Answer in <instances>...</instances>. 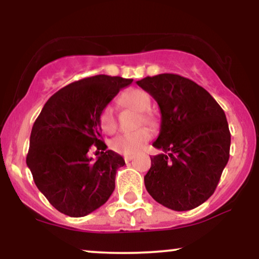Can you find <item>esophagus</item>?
Here are the masks:
<instances>
[{
    "mask_svg": "<svg viewBox=\"0 0 259 259\" xmlns=\"http://www.w3.org/2000/svg\"><path fill=\"white\" fill-rule=\"evenodd\" d=\"M124 160H125V163H129L130 160H133V156H125L124 157Z\"/></svg>",
    "mask_w": 259,
    "mask_h": 259,
    "instance_id": "34e87169",
    "label": "esophagus"
}]
</instances>
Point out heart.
<instances>
[{
  "instance_id": "heart-1",
  "label": "heart",
  "mask_w": 259,
  "mask_h": 259,
  "mask_svg": "<svg viewBox=\"0 0 259 259\" xmlns=\"http://www.w3.org/2000/svg\"><path fill=\"white\" fill-rule=\"evenodd\" d=\"M121 103L129 108L135 109L142 113V121L153 125L154 119L152 115L148 113L152 106V101L148 96L147 92L140 89H130L124 92L120 97ZM100 125L103 132L112 134L117 129V118H115L114 109L112 106L107 105L101 109L100 112ZM152 138V132L147 127H141L132 133H123L120 135L115 136L112 140V147L115 152L124 154V156H135L144 148L145 145Z\"/></svg>"
}]
</instances>
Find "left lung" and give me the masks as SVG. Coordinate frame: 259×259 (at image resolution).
<instances>
[{"instance_id": "left-lung-1", "label": "left lung", "mask_w": 259, "mask_h": 259, "mask_svg": "<svg viewBox=\"0 0 259 259\" xmlns=\"http://www.w3.org/2000/svg\"><path fill=\"white\" fill-rule=\"evenodd\" d=\"M158 103L162 120L145 175L147 192L173 210H190L214 192L230 153L225 113L210 94L177 74L136 81Z\"/></svg>"}]
</instances>
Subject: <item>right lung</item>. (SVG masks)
Segmentation results:
<instances>
[{"label":"right lung","instance_id":"right-lung-1","mask_svg":"<svg viewBox=\"0 0 259 259\" xmlns=\"http://www.w3.org/2000/svg\"><path fill=\"white\" fill-rule=\"evenodd\" d=\"M133 79L95 75L64 86L45 103L31 129L26 164L35 185L56 209L84 217L111 197L123 157L101 139L100 112ZM92 144L101 151L94 161Z\"/></svg>","mask_w":259,"mask_h":259}]
</instances>
